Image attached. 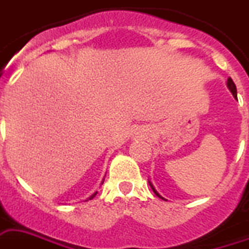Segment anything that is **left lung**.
<instances>
[{
	"label": "left lung",
	"mask_w": 249,
	"mask_h": 249,
	"mask_svg": "<svg viewBox=\"0 0 249 249\" xmlns=\"http://www.w3.org/2000/svg\"><path fill=\"white\" fill-rule=\"evenodd\" d=\"M226 84H228V88H229V89H230V92L233 93V96L235 97V98H236V87H235V84H234L233 79H231V78H229V79H228V83H226ZM149 185H151V188H152V191L155 192V195H156L157 197L162 198V197H161V196L159 195V193H157V191H156V189H155V188H153V185H152V184L149 183ZM162 199H165V198H162Z\"/></svg>",
	"instance_id": "left-lung-1"
}]
</instances>
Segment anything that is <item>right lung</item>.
I'll return each instance as SVG.
<instances>
[{"label": "right lung", "instance_id": "right-lung-1", "mask_svg": "<svg viewBox=\"0 0 249 249\" xmlns=\"http://www.w3.org/2000/svg\"><path fill=\"white\" fill-rule=\"evenodd\" d=\"M96 195H97V192H96V193H94V195H93V196H90V197H89V199H92V198L94 197V196H96Z\"/></svg>", "mask_w": 249, "mask_h": 249}]
</instances>
